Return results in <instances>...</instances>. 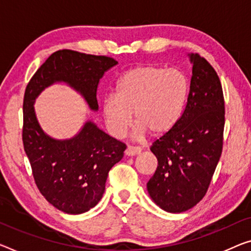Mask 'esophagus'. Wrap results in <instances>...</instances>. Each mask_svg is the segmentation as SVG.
Wrapping results in <instances>:
<instances>
[{"label": "esophagus", "instance_id": "obj_1", "mask_svg": "<svg viewBox=\"0 0 251 251\" xmlns=\"http://www.w3.org/2000/svg\"><path fill=\"white\" fill-rule=\"evenodd\" d=\"M141 152V149L138 148V147H132V146H129L128 148L126 149V156H136L139 155V153Z\"/></svg>", "mask_w": 251, "mask_h": 251}]
</instances>
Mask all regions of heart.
Wrapping results in <instances>:
<instances>
[{"mask_svg": "<svg viewBox=\"0 0 251 251\" xmlns=\"http://www.w3.org/2000/svg\"><path fill=\"white\" fill-rule=\"evenodd\" d=\"M188 91L190 82L179 69L153 65L131 68L119 78L115 96L103 103L106 128L115 138L125 137L134 114V138L142 139L148 132L163 136L179 121Z\"/></svg>", "mask_w": 251, "mask_h": 251, "instance_id": "b5f03b06", "label": "heart"}]
</instances>
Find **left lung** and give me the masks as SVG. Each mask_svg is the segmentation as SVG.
Segmentation results:
<instances>
[{
    "label": "left lung",
    "instance_id": "left-lung-1",
    "mask_svg": "<svg viewBox=\"0 0 251 251\" xmlns=\"http://www.w3.org/2000/svg\"><path fill=\"white\" fill-rule=\"evenodd\" d=\"M193 65L190 93L179 121L153 142L158 160L147 183L149 196L160 209L180 213L204 198L222 152L225 99L214 68L198 53Z\"/></svg>",
    "mask_w": 251,
    "mask_h": 251
}]
</instances>
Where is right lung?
<instances>
[{"instance_id": "obj_1", "label": "right lung", "mask_w": 251, "mask_h": 251, "mask_svg": "<svg viewBox=\"0 0 251 251\" xmlns=\"http://www.w3.org/2000/svg\"><path fill=\"white\" fill-rule=\"evenodd\" d=\"M117 64V60L106 56L58 50L49 56L26 85L23 99V147L40 193L65 213H84L100 202L107 174L122 159L126 147L92 120L84 123L73 138H51L41 129L33 104L45 88L65 83L83 96L92 111H98L96 91L100 79Z\"/></svg>"}]
</instances>
